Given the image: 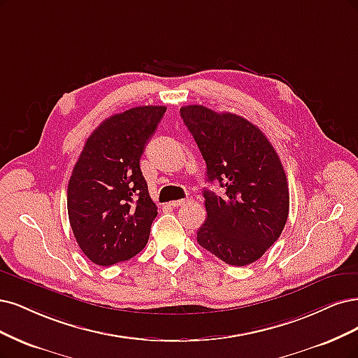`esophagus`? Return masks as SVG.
I'll return each mask as SVG.
<instances>
[{
  "mask_svg": "<svg viewBox=\"0 0 358 358\" xmlns=\"http://www.w3.org/2000/svg\"><path fill=\"white\" fill-rule=\"evenodd\" d=\"M187 201H188L187 199H183V200H176V201H171V203H170V206H171V207H180V206H183V204L187 203Z\"/></svg>",
  "mask_w": 358,
  "mask_h": 358,
  "instance_id": "obj_1",
  "label": "esophagus"
}]
</instances>
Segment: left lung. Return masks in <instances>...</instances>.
<instances>
[{"mask_svg": "<svg viewBox=\"0 0 358 358\" xmlns=\"http://www.w3.org/2000/svg\"><path fill=\"white\" fill-rule=\"evenodd\" d=\"M207 166L224 195L204 189L207 219L196 241L234 266L257 261L273 245L289 216L285 169L265 134L245 118L203 105L180 108Z\"/></svg>", "mask_w": 358, "mask_h": 358, "instance_id": "8db88e82", "label": "left lung"}]
</instances>
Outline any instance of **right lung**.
<instances>
[{
    "label": "right lung",
    "mask_w": 358,
    "mask_h": 358,
    "mask_svg": "<svg viewBox=\"0 0 358 358\" xmlns=\"http://www.w3.org/2000/svg\"><path fill=\"white\" fill-rule=\"evenodd\" d=\"M166 109L136 106L106 118L72 170L69 224L80 249L96 265L129 261L150 238L157 206L139 163Z\"/></svg>",
    "instance_id": "right-lung-1"
}]
</instances>
